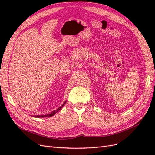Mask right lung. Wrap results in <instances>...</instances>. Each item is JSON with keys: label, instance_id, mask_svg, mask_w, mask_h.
<instances>
[{"label": "right lung", "instance_id": "add662e5", "mask_svg": "<svg viewBox=\"0 0 155 155\" xmlns=\"http://www.w3.org/2000/svg\"><path fill=\"white\" fill-rule=\"evenodd\" d=\"M66 101L65 102L64 104H63V105H62V106H61L60 107H58L57 109H56V110H54V111H52L51 113H49V114H44V115H36V116H33V117H37V118H44V117H52V116H53V115H54V114H55L58 111H59L60 110H61V109H62V107H63V106H64V104H66Z\"/></svg>", "mask_w": 155, "mask_h": 155}]
</instances>
